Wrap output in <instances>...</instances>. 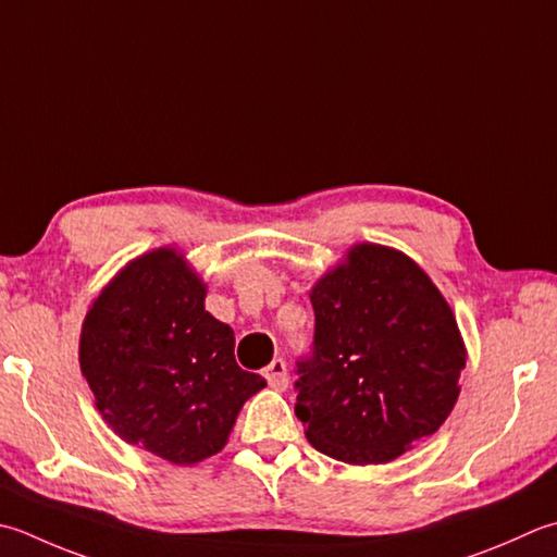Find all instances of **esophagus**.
<instances>
[{
  "label": "esophagus",
  "instance_id": "1",
  "mask_svg": "<svg viewBox=\"0 0 557 557\" xmlns=\"http://www.w3.org/2000/svg\"><path fill=\"white\" fill-rule=\"evenodd\" d=\"M265 381L270 388L275 391H285L289 384V376H287V367L282 359H272V362L265 367Z\"/></svg>",
  "mask_w": 557,
  "mask_h": 557
}]
</instances>
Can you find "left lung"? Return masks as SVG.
I'll return each instance as SVG.
<instances>
[{"mask_svg": "<svg viewBox=\"0 0 557 557\" xmlns=\"http://www.w3.org/2000/svg\"><path fill=\"white\" fill-rule=\"evenodd\" d=\"M311 352L297 359V418L337 461L386 463L442 428L466 350L432 280L394 248L359 244L311 289Z\"/></svg>", "mask_w": 557, "mask_h": 557, "instance_id": "left-lung-1", "label": "left lung"}]
</instances>
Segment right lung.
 <instances>
[{
    "mask_svg": "<svg viewBox=\"0 0 557 557\" xmlns=\"http://www.w3.org/2000/svg\"><path fill=\"white\" fill-rule=\"evenodd\" d=\"M79 364L113 432L171 463L222 451L238 410L265 386L236 364L234 331L205 311V285L171 248L133 260L101 292Z\"/></svg>",
    "mask_w": 557,
    "mask_h": 557,
    "instance_id": "right-lung-1",
    "label": "right lung"
}]
</instances>
